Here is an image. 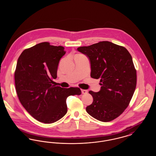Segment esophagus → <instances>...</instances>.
Segmentation results:
<instances>
[{"label":"esophagus","mask_w":156,"mask_h":156,"mask_svg":"<svg viewBox=\"0 0 156 156\" xmlns=\"http://www.w3.org/2000/svg\"><path fill=\"white\" fill-rule=\"evenodd\" d=\"M81 92L82 94H87L88 91L87 90H85V89H82Z\"/></svg>","instance_id":"obj_1"}]
</instances>
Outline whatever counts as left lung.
Listing matches in <instances>:
<instances>
[{"label":"left lung","instance_id":"8db88e82","mask_svg":"<svg viewBox=\"0 0 156 156\" xmlns=\"http://www.w3.org/2000/svg\"><path fill=\"white\" fill-rule=\"evenodd\" d=\"M77 50L88 58L90 76L101 82L99 92L89 91L93 102L86 111L101 122L116 119L128 106L136 87V71L130 54L124 47L106 41Z\"/></svg>","mask_w":156,"mask_h":156}]
</instances>
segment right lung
Returning a JSON list of instances; mask_svg holds the SVG:
<instances>
[{"mask_svg": "<svg viewBox=\"0 0 156 156\" xmlns=\"http://www.w3.org/2000/svg\"><path fill=\"white\" fill-rule=\"evenodd\" d=\"M66 52L62 46L43 42L24 50L17 60L15 73L17 96L25 109L40 122L49 124L61 119L67 113V98L81 94L79 88L52 85L59 60Z\"/></svg>", "mask_w": 156, "mask_h": 156, "instance_id": "add662e5", "label": "right lung"}]
</instances>
